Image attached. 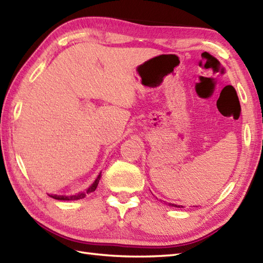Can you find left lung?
Listing matches in <instances>:
<instances>
[{
  "label": "left lung",
  "mask_w": 263,
  "mask_h": 263,
  "mask_svg": "<svg viewBox=\"0 0 263 263\" xmlns=\"http://www.w3.org/2000/svg\"><path fill=\"white\" fill-rule=\"evenodd\" d=\"M168 205H169V206H173V207H179V209H180V207H182L181 205H176V204H172V203H169Z\"/></svg>",
  "instance_id": "1"
}]
</instances>
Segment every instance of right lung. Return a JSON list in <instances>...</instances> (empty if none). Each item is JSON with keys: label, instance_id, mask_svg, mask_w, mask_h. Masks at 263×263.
<instances>
[{"label": "right lung", "instance_id": "add662e5", "mask_svg": "<svg viewBox=\"0 0 263 263\" xmlns=\"http://www.w3.org/2000/svg\"><path fill=\"white\" fill-rule=\"evenodd\" d=\"M100 179H101V173L99 174V176H97V178L95 179V181L93 182V184H91L86 189V192H81V193H78L76 195H71V196H65V195H52V194L51 195L48 194V195L50 197H52L54 199H58V200H77V199H82V198H84L85 196H86L87 194L95 192V189L97 188V185H99V182H100Z\"/></svg>", "mask_w": 263, "mask_h": 263}]
</instances>
